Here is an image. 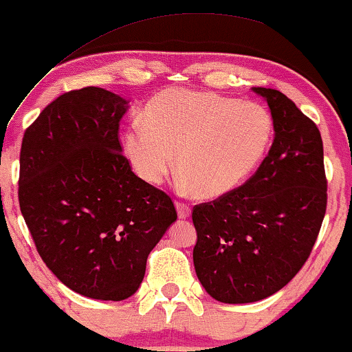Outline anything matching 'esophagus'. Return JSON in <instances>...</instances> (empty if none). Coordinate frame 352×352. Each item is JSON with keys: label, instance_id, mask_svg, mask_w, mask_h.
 <instances>
[{"label": "esophagus", "instance_id": "1", "mask_svg": "<svg viewBox=\"0 0 352 352\" xmlns=\"http://www.w3.org/2000/svg\"><path fill=\"white\" fill-rule=\"evenodd\" d=\"M176 210H177V217L179 219H188L191 216V208L184 202H176Z\"/></svg>", "mask_w": 352, "mask_h": 352}]
</instances>
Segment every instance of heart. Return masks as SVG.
<instances>
[{
	"mask_svg": "<svg viewBox=\"0 0 352 352\" xmlns=\"http://www.w3.org/2000/svg\"><path fill=\"white\" fill-rule=\"evenodd\" d=\"M274 118L257 102L214 92L166 89L125 128L122 146L144 183L161 184L176 166L179 188L204 199L229 194L260 166Z\"/></svg>",
	"mask_w": 352,
	"mask_h": 352,
	"instance_id": "heart-1",
	"label": "heart"
}]
</instances>
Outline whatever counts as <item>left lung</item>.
Listing matches in <instances>:
<instances>
[{"label": "left lung", "instance_id": "left-lung-1", "mask_svg": "<svg viewBox=\"0 0 352 352\" xmlns=\"http://www.w3.org/2000/svg\"><path fill=\"white\" fill-rule=\"evenodd\" d=\"M252 90L274 118L270 151L245 184L192 209L196 275L214 300L230 305L267 298L298 274L328 201L318 126L278 90Z\"/></svg>", "mask_w": 352, "mask_h": 352}]
</instances>
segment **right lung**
<instances>
[{"instance_id":"1","label":"right lung","mask_w":352,"mask_h":352,"mask_svg":"<svg viewBox=\"0 0 352 352\" xmlns=\"http://www.w3.org/2000/svg\"><path fill=\"white\" fill-rule=\"evenodd\" d=\"M126 110L110 90H72L41 111L21 144L19 208L36 249L65 287L94 300L133 295L177 219L171 197L122 155Z\"/></svg>"}]
</instances>
